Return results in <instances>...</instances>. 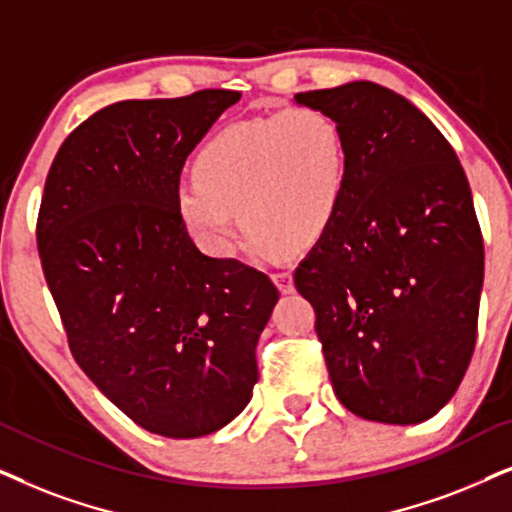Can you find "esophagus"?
Wrapping results in <instances>:
<instances>
[{
  "label": "esophagus",
  "instance_id": "1",
  "mask_svg": "<svg viewBox=\"0 0 512 512\" xmlns=\"http://www.w3.org/2000/svg\"><path fill=\"white\" fill-rule=\"evenodd\" d=\"M271 278H274L276 288L281 290L283 295H290V292L295 290V283H292V274H290V271H278V274H274Z\"/></svg>",
  "mask_w": 512,
  "mask_h": 512
}]
</instances>
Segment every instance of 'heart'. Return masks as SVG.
Here are the masks:
<instances>
[{
  "mask_svg": "<svg viewBox=\"0 0 512 512\" xmlns=\"http://www.w3.org/2000/svg\"><path fill=\"white\" fill-rule=\"evenodd\" d=\"M349 170L342 126L320 109L241 121L196 156L194 180L175 192L177 215L194 241L222 260L236 255L241 224L264 250L309 248L335 224Z\"/></svg>",
  "mask_w": 512,
  "mask_h": 512,
  "instance_id": "obj_1",
  "label": "heart"
}]
</instances>
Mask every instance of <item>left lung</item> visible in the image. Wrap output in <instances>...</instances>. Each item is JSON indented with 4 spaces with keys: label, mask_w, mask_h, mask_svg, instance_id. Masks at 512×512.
Returning a JSON list of instances; mask_svg holds the SVG:
<instances>
[{
    "label": "left lung",
    "mask_w": 512,
    "mask_h": 512,
    "mask_svg": "<svg viewBox=\"0 0 512 512\" xmlns=\"http://www.w3.org/2000/svg\"><path fill=\"white\" fill-rule=\"evenodd\" d=\"M349 142V189L295 271L346 410L412 426L449 403L478 337L485 250L454 149L410 100L372 81L297 93Z\"/></svg>",
    "instance_id": "left-lung-1"
}]
</instances>
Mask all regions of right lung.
<instances>
[{
    "label": "right lung",
    "instance_id": "1",
    "mask_svg": "<svg viewBox=\"0 0 512 512\" xmlns=\"http://www.w3.org/2000/svg\"><path fill=\"white\" fill-rule=\"evenodd\" d=\"M238 100L208 88L109 105L74 128L44 185L37 245L72 356L163 438H201L245 410L278 302L262 271L203 255L175 206L187 156Z\"/></svg>",
    "mask_w": 512,
    "mask_h": 512
}]
</instances>
